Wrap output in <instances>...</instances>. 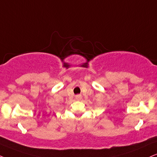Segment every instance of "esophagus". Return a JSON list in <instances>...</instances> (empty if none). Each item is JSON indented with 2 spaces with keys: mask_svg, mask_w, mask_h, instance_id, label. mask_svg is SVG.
Returning a JSON list of instances; mask_svg holds the SVG:
<instances>
[{
  "mask_svg": "<svg viewBox=\"0 0 157 157\" xmlns=\"http://www.w3.org/2000/svg\"><path fill=\"white\" fill-rule=\"evenodd\" d=\"M82 96L81 95V94H77V95H75V99H76L77 100H80L81 99H82Z\"/></svg>",
  "mask_w": 157,
  "mask_h": 157,
  "instance_id": "34e87169",
  "label": "esophagus"
}]
</instances>
